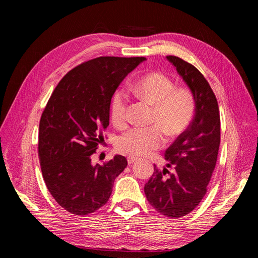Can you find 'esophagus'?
Returning a JSON list of instances; mask_svg holds the SVG:
<instances>
[{"instance_id":"1","label":"esophagus","mask_w":258,"mask_h":258,"mask_svg":"<svg viewBox=\"0 0 258 258\" xmlns=\"http://www.w3.org/2000/svg\"><path fill=\"white\" fill-rule=\"evenodd\" d=\"M127 160H128V163H129V165H132V163L137 162L139 159H138L137 157H135V156H128V157H127Z\"/></svg>"}]
</instances>
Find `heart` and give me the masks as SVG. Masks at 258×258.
Masks as SVG:
<instances>
[{"label": "heart", "instance_id": "heart-1", "mask_svg": "<svg viewBox=\"0 0 258 258\" xmlns=\"http://www.w3.org/2000/svg\"><path fill=\"white\" fill-rule=\"evenodd\" d=\"M136 95L153 105L151 122L147 128H131L116 141L117 150L135 157L146 156L165 144V135L174 139L182 136L192 121L196 101L185 87H175L174 82L160 72L146 74L132 85ZM110 115L116 127L122 128L128 120V97L121 89L111 98Z\"/></svg>", "mask_w": 258, "mask_h": 258}]
</instances>
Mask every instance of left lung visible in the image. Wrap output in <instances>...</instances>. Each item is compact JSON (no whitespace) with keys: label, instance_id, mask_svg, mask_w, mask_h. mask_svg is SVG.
I'll return each mask as SVG.
<instances>
[{"label":"left lung","instance_id":"8db88e82","mask_svg":"<svg viewBox=\"0 0 258 258\" xmlns=\"http://www.w3.org/2000/svg\"><path fill=\"white\" fill-rule=\"evenodd\" d=\"M196 101L194 119L168 147L166 169L155 165L144 186L147 201L160 214L177 218L190 213L206 196L221 143V118L214 92L197 68L175 56H167Z\"/></svg>","mask_w":258,"mask_h":258}]
</instances>
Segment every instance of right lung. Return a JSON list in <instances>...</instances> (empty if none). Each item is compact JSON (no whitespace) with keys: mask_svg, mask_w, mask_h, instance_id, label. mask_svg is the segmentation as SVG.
<instances>
[{"mask_svg":"<svg viewBox=\"0 0 258 258\" xmlns=\"http://www.w3.org/2000/svg\"><path fill=\"white\" fill-rule=\"evenodd\" d=\"M144 57H99L75 67L62 79L43 111L38 157L43 178L57 204L83 216L110 199L115 178L127 167L116 155L102 166L91 156L104 140L113 93Z\"/></svg>","mask_w":258,"mask_h":258,"instance_id":"obj_1","label":"right lung"}]
</instances>
